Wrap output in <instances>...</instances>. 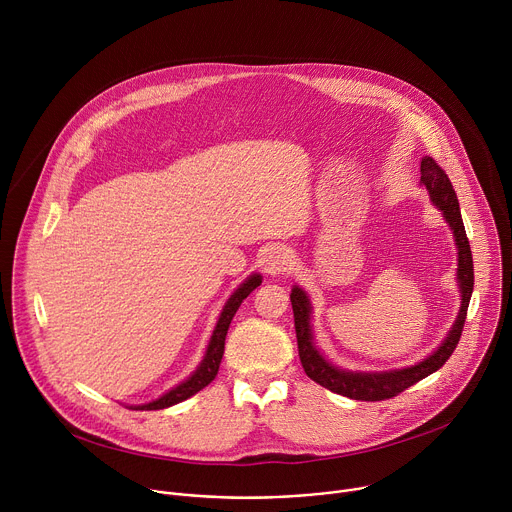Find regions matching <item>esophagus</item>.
Masks as SVG:
<instances>
[{
    "instance_id": "34e87169",
    "label": "esophagus",
    "mask_w": 512,
    "mask_h": 512,
    "mask_svg": "<svg viewBox=\"0 0 512 512\" xmlns=\"http://www.w3.org/2000/svg\"><path fill=\"white\" fill-rule=\"evenodd\" d=\"M291 265V253L285 247H275L269 251L267 259H265V271L269 275H279L283 271H287V267Z\"/></svg>"
}]
</instances>
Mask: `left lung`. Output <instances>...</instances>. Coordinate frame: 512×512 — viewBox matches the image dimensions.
<instances>
[{
    "label": "left lung",
    "mask_w": 512,
    "mask_h": 512,
    "mask_svg": "<svg viewBox=\"0 0 512 512\" xmlns=\"http://www.w3.org/2000/svg\"><path fill=\"white\" fill-rule=\"evenodd\" d=\"M421 184L427 188L431 202L440 208L446 216L448 225L454 231L456 247H458V285H460V294H462V306L458 312V318L446 336V340L437 346L435 352H431L427 358L421 362L413 364V367L407 369H395L387 373H352L344 371L330 364L320 350L314 344V334H312V304L306 296V291L302 287L291 289V308H294V322H296V336H298V350H300V360L306 375L316 381L318 385L326 387L332 393L356 399V401H385L391 399L411 385L419 383L421 379L429 377L437 369H442L446 360L452 356L456 350L466 314H468V304L472 298V289H474V265H472V251L470 243L466 237L464 221L460 214V202L456 196V190L448 178V174L435 164L433 158L425 156L421 158Z\"/></svg>",
    "instance_id": "1"
}]
</instances>
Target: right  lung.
<instances>
[{
  "label": "right lung",
  "instance_id": "right-lung-1",
  "mask_svg": "<svg viewBox=\"0 0 512 512\" xmlns=\"http://www.w3.org/2000/svg\"><path fill=\"white\" fill-rule=\"evenodd\" d=\"M261 285V275L253 273L249 275L237 289L235 294L229 298V302L225 304L221 316H218V322L214 326V332L210 336V342H208V348L204 352V358L202 362L198 364V369L184 381L180 383L178 387H174L172 391H168L166 395H162L160 399L152 401V403H145V405H135L131 409H141V411H154V409H166V407H172L176 403H182L186 401L188 397L196 395L198 391H202L208 383L214 381L216 373H218V364H221V358L225 354V338H227V332H229V326H231V320L233 316L237 314L239 306L243 304V300L251 294V291Z\"/></svg>",
  "mask_w": 512,
  "mask_h": 512
}]
</instances>
